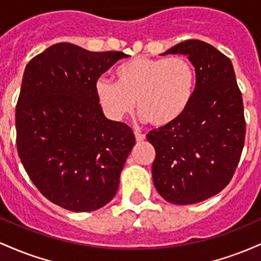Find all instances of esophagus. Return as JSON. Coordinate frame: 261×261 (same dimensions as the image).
<instances>
[{
	"instance_id": "34e87169",
	"label": "esophagus",
	"mask_w": 261,
	"mask_h": 261,
	"mask_svg": "<svg viewBox=\"0 0 261 261\" xmlns=\"http://www.w3.org/2000/svg\"><path fill=\"white\" fill-rule=\"evenodd\" d=\"M135 139H136L137 142H142V141L146 140V136L143 134H140L137 133V131H135Z\"/></svg>"
}]
</instances>
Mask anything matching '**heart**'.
<instances>
[{"label": "heart", "mask_w": 261, "mask_h": 261, "mask_svg": "<svg viewBox=\"0 0 261 261\" xmlns=\"http://www.w3.org/2000/svg\"><path fill=\"white\" fill-rule=\"evenodd\" d=\"M116 83L100 77L95 94L109 119L121 121L135 106L154 127L178 120L193 100L196 86L194 66L182 56L151 59L139 56L122 64L115 72Z\"/></svg>", "instance_id": "obj_1"}]
</instances>
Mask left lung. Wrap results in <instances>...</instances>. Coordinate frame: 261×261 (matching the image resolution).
Listing matches in <instances>:
<instances>
[{
    "instance_id": "obj_1",
    "label": "left lung",
    "mask_w": 261,
    "mask_h": 261,
    "mask_svg": "<svg viewBox=\"0 0 261 261\" xmlns=\"http://www.w3.org/2000/svg\"><path fill=\"white\" fill-rule=\"evenodd\" d=\"M181 54L195 67L193 100L178 120L147 134L155 149L152 178L176 205L196 203L227 187L245 137L242 93L230 60L205 41L185 40L162 55Z\"/></svg>"
}]
</instances>
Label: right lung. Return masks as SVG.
Returning a JSON list of instances; mask_svg holds the SVG:
<instances>
[{
  "label": "right lung",
  "instance_id": "obj_1",
  "mask_svg": "<svg viewBox=\"0 0 261 261\" xmlns=\"http://www.w3.org/2000/svg\"><path fill=\"white\" fill-rule=\"evenodd\" d=\"M125 58L59 43L25 66L16 107L18 154L55 205L94 211L115 196L135 136L126 124L106 118L95 82Z\"/></svg>",
  "mask_w": 261,
  "mask_h": 261
}]
</instances>
